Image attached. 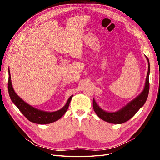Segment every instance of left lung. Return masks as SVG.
I'll list each match as a JSON object with an SVG mask.
<instances>
[{"mask_svg":"<svg viewBox=\"0 0 160 160\" xmlns=\"http://www.w3.org/2000/svg\"><path fill=\"white\" fill-rule=\"evenodd\" d=\"M148 61V71L146 77V85L142 93L136 98L134 99L133 101H131L126 106H125L121 110L116 111V112H107L103 109H101L98 105L96 103L95 99H93V109L96 114L98 115L99 118L103 119L105 122L115 123V124H120L124 122H126L127 121L130 119L136 113L138 110L141 108L142 106L146 103L147 98L149 94V59L147 57Z\"/></svg>","mask_w":160,"mask_h":160,"instance_id":"1","label":"left lung"}]
</instances>
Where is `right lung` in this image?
Wrapping results in <instances>:
<instances>
[{
  "label": "right lung",
  "instance_id": "right-lung-1",
  "mask_svg": "<svg viewBox=\"0 0 160 160\" xmlns=\"http://www.w3.org/2000/svg\"><path fill=\"white\" fill-rule=\"evenodd\" d=\"M8 91L10 98L12 102L14 103L18 109L21 111L23 115L30 122L38 123V124H47L56 122L63 115L69 108V103L72 95H71L67 101V103L63 108L59 111L55 112H46V111H41L36 108H32L25 103L14 92L11 80L10 71H8Z\"/></svg>",
  "mask_w": 160,
  "mask_h": 160
}]
</instances>
